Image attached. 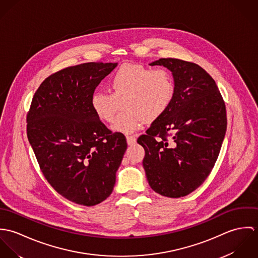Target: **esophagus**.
Returning a JSON list of instances; mask_svg holds the SVG:
<instances>
[{
    "label": "esophagus",
    "instance_id": "1",
    "mask_svg": "<svg viewBox=\"0 0 258 258\" xmlns=\"http://www.w3.org/2000/svg\"><path fill=\"white\" fill-rule=\"evenodd\" d=\"M126 139H127L128 145H133V144H135V143H136V140H137L135 136H127Z\"/></svg>",
    "mask_w": 258,
    "mask_h": 258
}]
</instances>
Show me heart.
<instances>
[{
    "label": "heart",
    "instance_id": "obj_1",
    "mask_svg": "<svg viewBox=\"0 0 258 258\" xmlns=\"http://www.w3.org/2000/svg\"><path fill=\"white\" fill-rule=\"evenodd\" d=\"M111 92L95 91L91 108L103 122L111 123L121 102L122 112L113 124V130L133 133L146 122L162 117L175 96V82L164 69L151 70L141 64L123 63L109 78Z\"/></svg>",
    "mask_w": 258,
    "mask_h": 258
}]
</instances>
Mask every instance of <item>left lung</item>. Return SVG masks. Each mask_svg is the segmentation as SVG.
Segmentation results:
<instances>
[{
	"label": "left lung",
	"instance_id": "left-lung-1",
	"mask_svg": "<svg viewBox=\"0 0 258 258\" xmlns=\"http://www.w3.org/2000/svg\"><path fill=\"white\" fill-rule=\"evenodd\" d=\"M150 66L172 72L175 96L137 142L145 150L150 186L164 197L181 198L203 184L217 162L226 131L225 104L214 78L199 64L160 58Z\"/></svg>",
	"mask_w": 258,
	"mask_h": 258
}]
</instances>
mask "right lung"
<instances>
[{"instance_id":"1","label":"right lung","mask_w":258,"mask_h":258,"mask_svg":"<svg viewBox=\"0 0 258 258\" xmlns=\"http://www.w3.org/2000/svg\"><path fill=\"white\" fill-rule=\"evenodd\" d=\"M117 63L86 62L46 77L27 115V135L39 169L63 198L91 207L113 190L127 149L125 136L112 132L95 115L90 99Z\"/></svg>"}]
</instances>
